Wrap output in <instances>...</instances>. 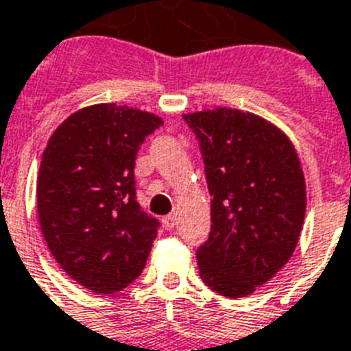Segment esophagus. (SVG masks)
<instances>
[{"label":"esophagus","mask_w":351,"mask_h":351,"mask_svg":"<svg viewBox=\"0 0 351 351\" xmlns=\"http://www.w3.org/2000/svg\"><path fill=\"white\" fill-rule=\"evenodd\" d=\"M164 225L167 226V228H175L176 226V214H167L166 217H164Z\"/></svg>","instance_id":"34e87169"}]
</instances>
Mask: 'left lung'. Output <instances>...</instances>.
<instances>
[{
  "label": "left lung",
  "mask_w": 351,
  "mask_h": 351,
  "mask_svg": "<svg viewBox=\"0 0 351 351\" xmlns=\"http://www.w3.org/2000/svg\"><path fill=\"white\" fill-rule=\"evenodd\" d=\"M205 162L210 234L196 252L199 278L243 298L287 264L305 219V178L289 137L235 108L185 114Z\"/></svg>",
  "instance_id": "8db88e82"
}]
</instances>
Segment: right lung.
<instances>
[{
  "instance_id": "obj_1",
  "label": "right lung",
  "mask_w": 351,
  "mask_h": 351,
  "mask_svg": "<svg viewBox=\"0 0 351 351\" xmlns=\"http://www.w3.org/2000/svg\"><path fill=\"white\" fill-rule=\"evenodd\" d=\"M162 125L116 103L82 108L49 137L37 178L40 230L58 266L112 294L143 273L160 223L135 198V157Z\"/></svg>"
}]
</instances>
